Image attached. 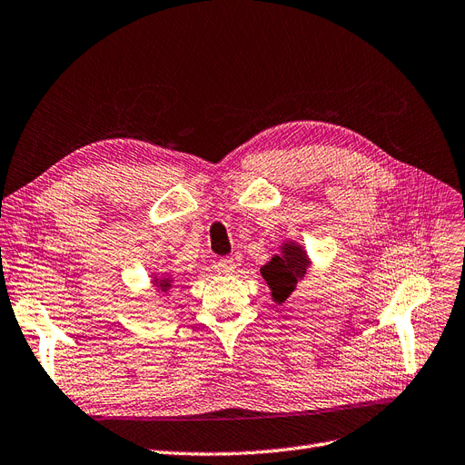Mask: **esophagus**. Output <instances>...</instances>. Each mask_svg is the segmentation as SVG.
<instances>
[{
    "label": "esophagus",
    "instance_id": "34e87169",
    "mask_svg": "<svg viewBox=\"0 0 465 465\" xmlns=\"http://www.w3.org/2000/svg\"><path fill=\"white\" fill-rule=\"evenodd\" d=\"M217 267H219L221 273H227V275H231V273H234V269H236V262H234L232 258H223V260H219Z\"/></svg>",
    "mask_w": 465,
    "mask_h": 465
}]
</instances>
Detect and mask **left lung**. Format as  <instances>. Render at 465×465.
I'll list each match as a JSON object with an SVG mask.
<instances>
[{
    "instance_id": "obj_1",
    "label": "left lung",
    "mask_w": 465,
    "mask_h": 465,
    "mask_svg": "<svg viewBox=\"0 0 465 465\" xmlns=\"http://www.w3.org/2000/svg\"><path fill=\"white\" fill-rule=\"evenodd\" d=\"M308 267L310 258L306 250L296 242H284L281 253L273 255L271 262L260 269V273L269 284L273 300L282 303L296 291V284L308 275Z\"/></svg>"
}]
</instances>
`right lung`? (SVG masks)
<instances>
[{
	"label": "right lung",
	"instance_id": "1",
	"mask_svg": "<svg viewBox=\"0 0 465 465\" xmlns=\"http://www.w3.org/2000/svg\"><path fill=\"white\" fill-rule=\"evenodd\" d=\"M153 284L157 286V291H162V292H167L169 288L173 286V277H162V279H157V277H153Z\"/></svg>",
	"mask_w": 465,
	"mask_h": 465
}]
</instances>
